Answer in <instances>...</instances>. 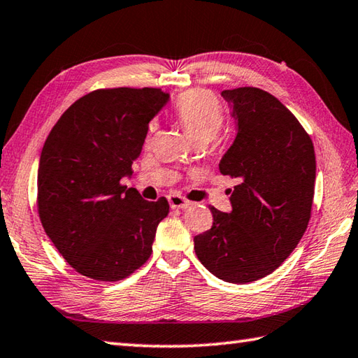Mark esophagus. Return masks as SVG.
Masks as SVG:
<instances>
[{
	"label": "esophagus",
	"instance_id": "obj_1",
	"mask_svg": "<svg viewBox=\"0 0 358 358\" xmlns=\"http://www.w3.org/2000/svg\"><path fill=\"white\" fill-rule=\"evenodd\" d=\"M169 202L171 208H187L192 206V201L182 198L179 194H171L169 196Z\"/></svg>",
	"mask_w": 358,
	"mask_h": 358
}]
</instances>
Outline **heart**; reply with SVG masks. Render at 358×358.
<instances>
[{
  "label": "heart",
  "instance_id": "obj_1",
  "mask_svg": "<svg viewBox=\"0 0 358 358\" xmlns=\"http://www.w3.org/2000/svg\"><path fill=\"white\" fill-rule=\"evenodd\" d=\"M174 113L193 142L211 141L220 133L224 114L220 101L207 91L194 90L178 97ZM156 129V122L150 123V131Z\"/></svg>",
  "mask_w": 358,
  "mask_h": 358
}]
</instances>
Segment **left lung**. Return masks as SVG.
<instances>
[{
	"mask_svg": "<svg viewBox=\"0 0 358 358\" xmlns=\"http://www.w3.org/2000/svg\"><path fill=\"white\" fill-rule=\"evenodd\" d=\"M238 134L220 162L239 184L231 211L210 207L213 227L194 236L203 267L227 282L271 275L294 252L308 222L315 187V151L300 122L258 87L222 91Z\"/></svg>",
	"mask_w": 358,
	"mask_h": 358,
	"instance_id": "left-lung-1",
	"label": "left lung"
}]
</instances>
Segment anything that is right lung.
Instances as JSON below:
<instances>
[{
  "mask_svg": "<svg viewBox=\"0 0 358 358\" xmlns=\"http://www.w3.org/2000/svg\"><path fill=\"white\" fill-rule=\"evenodd\" d=\"M170 100L157 87L86 94L50 131L38 164V213L62 257L87 278L119 281L150 258L165 198L120 184L133 174L148 123Z\"/></svg>",
  "mask_w": 358,
  "mask_h": 358,
  "instance_id": "right-lung-1",
  "label": "right lung"
}]
</instances>
